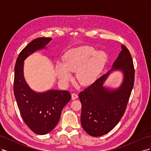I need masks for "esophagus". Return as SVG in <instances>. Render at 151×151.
<instances>
[{
    "mask_svg": "<svg viewBox=\"0 0 151 151\" xmlns=\"http://www.w3.org/2000/svg\"><path fill=\"white\" fill-rule=\"evenodd\" d=\"M71 96H72V99H73V100H74L78 98V96H77V94H75V93H72L71 94Z\"/></svg>",
    "mask_w": 151,
    "mask_h": 151,
    "instance_id": "obj_1",
    "label": "esophagus"
}]
</instances>
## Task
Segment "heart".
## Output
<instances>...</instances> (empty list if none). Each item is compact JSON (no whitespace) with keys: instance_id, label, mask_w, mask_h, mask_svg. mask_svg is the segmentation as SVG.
<instances>
[{"instance_id":"heart-1","label":"heart","mask_w":151,"mask_h":151,"mask_svg":"<svg viewBox=\"0 0 151 151\" xmlns=\"http://www.w3.org/2000/svg\"><path fill=\"white\" fill-rule=\"evenodd\" d=\"M107 60L103 51L93 47L83 46L68 51L63 62H58L56 75L61 83L67 84L72 78V72H76V79L83 86L93 84L102 71Z\"/></svg>"}]
</instances>
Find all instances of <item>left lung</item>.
<instances>
[{
  "label": "left lung",
  "mask_w": 151,
  "mask_h": 151,
  "mask_svg": "<svg viewBox=\"0 0 151 151\" xmlns=\"http://www.w3.org/2000/svg\"><path fill=\"white\" fill-rule=\"evenodd\" d=\"M122 51L111 70L79 94L82 104L81 122L83 129L93 137L106 134L124 114L134 84V67L129 50L122 45ZM120 71L122 82L117 88L104 84L111 73Z\"/></svg>",
  "instance_id": "obj_1"
}]
</instances>
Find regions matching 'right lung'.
Returning <instances> with one entry per match:
<instances>
[{
	"instance_id": "obj_1",
	"label": "right lung",
	"mask_w": 151,
	"mask_h": 151,
	"mask_svg": "<svg viewBox=\"0 0 151 151\" xmlns=\"http://www.w3.org/2000/svg\"><path fill=\"white\" fill-rule=\"evenodd\" d=\"M50 38L35 39L22 50L14 67V93L21 116L35 134L45 135L51 132L60 120L65 105L71 95L67 91L50 89L36 92L27 84L24 76V62L36 51L47 49Z\"/></svg>"
}]
</instances>
